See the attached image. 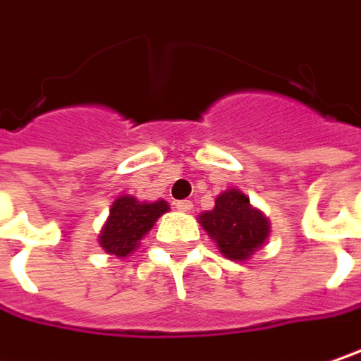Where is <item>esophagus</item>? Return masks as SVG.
Returning a JSON list of instances; mask_svg holds the SVG:
<instances>
[{
  "mask_svg": "<svg viewBox=\"0 0 361 361\" xmlns=\"http://www.w3.org/2000/svg\"><path fill=\"white\" fill-rule=\"evenodd\" d=\"M176 208H178L180 212H192L194 204H192L190 200H180V202H176Z\"/></svg>",
  "mask_w": 361,
  "mask_h": 361,
  "instance_id": "1",
  "label": "esophagus"
}]
</instances>
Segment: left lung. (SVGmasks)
<instances>
[{
	"mask_svg": "<svg viewBox=\"0 0 361 361\" xmlns=\"http://www.w3.org/2000/svg\"><path fill=\"white\" fill-rule=\"evenodd\" d=\"M198 223L224 257L233 262L251 259L271 233L267 216L237 188L221 192L214 200V208L202 212Z\"/></svg>",
	"mask_w": 361,
	"mask_h": 361,
	"instance_id": "obj_1",
	"label": "left lung"
}]
</instances>
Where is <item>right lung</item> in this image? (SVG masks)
Returning a JSON list of instances; mask_svg holds the SVG:
<instances>
[{"label":"right lung","mask_w":361,"mask_h":361,"mask_svg":"<svg viewBox=\"0 0 361 361\" xmlns=\"http://www.w3.org/2000/svg\"><path fill=\"white\" fill-rule=\"evenodd\" d=\"M167 210L169 204L165 200L140 202L130 194H122L112 202L97 243L106 253L116 255L118 259H126L130 253L137 251L145 235Z\"/></svg>","instance_id":"add662e5"}]
</instances>
